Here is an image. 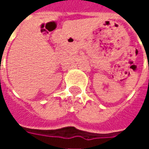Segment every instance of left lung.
Listing matches in <instances>:
<instances>
[{
	"label": "left lung",
	"mask_w": 149,
	"mask_h": 149,
	"mask_svg": "<svg viewBox=\"0 0 149 149\" xmlns=\"http://www.w3.org/2000/svg\"><path fill=\"white\" fill-rule=\"evenodd\" d=\"M148 69H149V67H148Z\"/></svg>",
	"instance_id": "8db88e82"
}]
</instances>
